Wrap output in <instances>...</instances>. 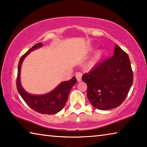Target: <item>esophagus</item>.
I'll list each match as a JSON object with an SVG mask.
<instances>
[{"label":"esophagus","instance_id":"obj_1","mask_svg":"<svg viewBox=\"0 0 147 147\" xmlns=\"http://www.w3.org/2000/svg\"><path fill=\"white\" fill-rule=\"evenodd\" d=\"M82 74L80 73V72H77V73L75 74V76L78 82H80L82 80Z\"/></svg>","mask_w":147,"mask_h":147}]
</instances>
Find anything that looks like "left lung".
I'll return each instance as SVG.
<instances>
[{
  "instance_id": "left-lung-1",
  "label": "left lung",
  "mask_w": 147,
  "mask_h": 147,
  "mask_svg": "<svg viewBox=\"0 0 147 147\" xmlns=\"http://www.w3.org/2000/svg\"><path fill=\"white\" fill-rule=\"evenodd\" d=\"M82 79L88 86L87 96L92 106L100 110L115 108L125 100L133 84L129 56L115 45L114 55L95 65Z\"/></svg>"
}]
</instances>
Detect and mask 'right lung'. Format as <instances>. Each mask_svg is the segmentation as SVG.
<instances>
[{"instance_id": "1", "label": "right lung", "mask_w": 147, "mask_h": 147, "mask_svg": "<svg viewBox=\"0 0 147 147\" xmlns=\"http://www.w3.org/2000/svg\"><path fill=\"white\" fill-rule=\"evenodd\" d=\"M42 45L43 44L41 43L36 44L21 56L18 65L16 84L17 91L20 95L30 108L38 113L52 115L59 112L63 108L67 100L69 91L76 83L77 80L75 76H73L69 80L61 82L53 91L42 95L30 94L26 92L21 85V82H20V71H21L22 63L30 52L41 47Z\"/></svg>"}]
</instances>
